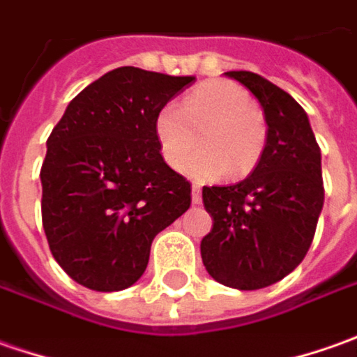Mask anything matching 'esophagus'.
<instances>
[{"label": "esophagus", "instance_id": "34e87169", "mask_svg": "<svg viewBox=\"0 0 357 357\" xmlns=\"http://www.w3.org/2000/svg\"><path fill=\"white\" fill-rule=\"evenodd\" d=\"M191 202L195 203V205H197V203H202V188H199L197 183H193V185H191Z\"/></svg>", "mask_w": 357, "mask_h": 357}]
</instances>
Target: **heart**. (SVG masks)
I'll return each instance as SVG.
<instances>
[{
	"label": "heart",
	"mask_w": 357,
	"mask_h": 357,
	"mask_svg": "<svg viewBox=\"0 0 357 357\" xmlns=\"http://www.w3.org/2000/svg\"><path fill=\"white\" fill-rule=\"evenodd\" d=\"M202 132L205 149L187 157ZM162 155L172 167L193 178L217 179L227 172L243 178L257 167L266 144V124L251 94L229 80H207L178 105H167L155 118Z\"/></svg>",
	"instance_id": "b5f03b06"
}]
</instances>
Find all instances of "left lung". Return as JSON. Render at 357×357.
<instances>
[{"label": "left lung", "instance_id": "1", "mask_svg": "<svg viewBox=\"0 0 357 357\" xmlns=\"http://www.w3.org/2000/svg\"><path fill=\"white\" fill-rule=\"evenodd\" d=\"M225 75L255 94L268 130L251 176L235 185L203 188L213 227L202 239V259L217 282L257 290L290 275L312 245L324 205L320 146L289 93L249 70Z\"/></svg>", "mask_w": 357, "mask_h": 357}]
</instances>
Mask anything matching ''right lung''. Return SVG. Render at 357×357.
Returning <instances> with one entry per match:
<instances>
[{"label":"right lung","instance_id":"right-lung-1","mask_svg":"<svg viewBox=\"0 0 357 357\" xmlns=\"http://www.w3.org/2000/svg\"><path fill=\"white\" fill-rule=\"evenodd\" d=\"M195 77L120 67L80 91L47 140L41 217L73 280L114 292L144 275L154 237L191 205L164 162L155 118Z\"/></svg>","mask_w":357,"mask_h":357}]
</instances>
